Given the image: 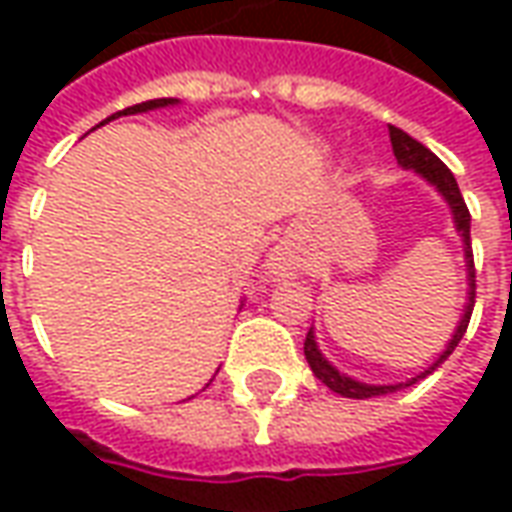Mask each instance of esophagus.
Masks as SVG:
<instances>
[{
    "label": "esophagus",
    "instance_id": "1",
    "mask_svg": "<svg viewBox=\"0 0 512 512\" xmlns=\"http://www.w3.org/2000/svg\"><path fill=\"white\" fill-rule=\"evenodd\" d=\"M271 271L274 274H279V277H285V274H290L293 271V255L290 252H285V249H279V252H274V257H271Z\"/></svg>",
    "mask_w": 512,
    "mask_h": 512
}]
</instances>
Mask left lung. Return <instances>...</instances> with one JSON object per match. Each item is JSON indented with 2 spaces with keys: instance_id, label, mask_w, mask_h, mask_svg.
Segmentation results:
<instances>
[{
  "instance_id": "8db88e82",
  "label": "left lung",
  "mask_w": 512,
  "mask_h": 512,
  "mask_svg": "<svg viewBox=\"0 0 512 512\" xmlns=\"http://www.w3.org/2000/svg\"><path fill=\"white\" fill-rule=\"evenodd\" d=\"M389 139H392V150H395V158L397 164L403 169H414L417 175L428 180L430 186H436L439 194L447 200L452 211V219H455V230L461 233L463 238V252H466V277H469V299H466V310H463V318L458 323V329L452 334L450 345L444 348V354L433 362V365L425 370V373H419L417 378H411L406 384H395V386H373V384H362V381H354V378L343 376L340 370H334L323 354L318 351V343H315V334L312 329L307 332V340H304V356H307V362H310L312 373L315 378H321L323 384L329 386L332 392L343 397H354V400H365V397H378V395H389V392H395V389H403V386H411L417 384L419 378L430 376L436 367L447 359V356L455 351V345L461 343V337L466 334V326H469V318H472V310H474V255H472V238H469V227H472V216H469V208H466V202H463V194L458 189V180L452 175L447 164L441 161L436 153H430L428 147L417 142L414 136H408L406 131H400V128L389 126Z\"/></svg>"
}]
</instances>
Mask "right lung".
<instances>
[{"label": "right lung", "instance_id": "add662e5", "mask_svg": "<svg viewBox=\"0 0 512 512\" xmlns=\"http://www.w3.org/2000/svg\"><path fill=\"white\" fill-rule=\"evenodd\" d=\"M172 104H178L175 98H156V101H142V104H136V106H128V109H123V112H117V115L112 117H106V120H115V117L120 115H136V112H150V109H161V106H172ZM104 120V123H106ZM101 123V126H104Z\"/></svg>", "mask_w": 512, "mask_h": 512}]
</instances>
